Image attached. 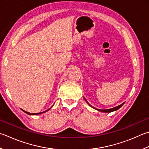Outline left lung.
Instances as JSON below:
<instances>
[{
	"instance_id": "left-lung-1",
	"label": "left lung",
	"mask_w": 149,
	"mask_h": 149,
	"mask_svg": "<svg viewBox=\"0 0 149 149\" xmlns=\"http://www.w3.org/2000/svg\"><path fill=\"white\" fill-rule=\"evenodd\" d=\"M84 100H85V101H86V103L88 104V105L89 106H90L91 107H92L93 109H96L97 110H98V111H100V112H113V111H116V110H118L119 109H120V108L124 104V103H122V104H121L120 105H119V106H118V107H114V108H112V109H104V110H101V109H95V107H92L91 104H90L88 103V101H87L86 100V99L85 98H84Z\"/></svg>"
}]
</instances>
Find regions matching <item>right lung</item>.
<instances>
[{
	"instance_id": "1",
	"label": "right lung",
	"mask_w": 149,
	"mask_h": 149,
	"mask_svg": "<svg viewBox=\"0 0 149 149\" xmlns=\"http://www.w3.org/2000/svg\"><path fill=\"white\" fill-rule=\"evenodd\" d=\"M51 107V108H52ZM50 108V109H51ZM48 109L47 110H46V111H44V112H39V113H30V112H26V111H24V110H23V111H24L25 113H28V114H29V115H38V114H40V113H44V112H47L48 110H49V109Z\"/></svg>"
}]
</instances>
